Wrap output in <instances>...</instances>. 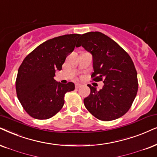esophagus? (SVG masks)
Masks as SVG:
<instances>
[{
    "label": "esophagus",
    "instance_id": "34e87169",
    "mask_svg": "<svg viewBox=\"0 0 157 157\" xmlns=\"http://www.w3.org/2000/svg\"><path fill=\"white\" fill-rule=\"evenodd\" d=\"M80 86H81V85L80 84H78V83L75 84V88H79Z\"/></svg>",
    "mask_w": 157,
    "mask_h": 157
}]
</instances>
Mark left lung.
I'll return each instance as SVG.
<instances>
[{
  "mask_svg": "<svg viewBox=\"0 0 157 157\" xmlns=\"http://www.w3.org/2000/svg\"><path fill=\"white\" fill-rule=\"evenodd\" d=\"M77 40L93 57V80H103L98 91L88 85L90 93L84 98L86 109L103 121L116 120L130 109L138 91L137 72L130 56L122 48L101 32H89Z\"/></svg>",
  "mask_w": 157,
  "mask_h": 157,
  "instance_id": "obj_1",
  "label": "left lung"
}]
</instances>
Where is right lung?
Here are the masks:
<instances>
[{
  "label": "right lung",
  "instance_id": "add662e5",
  "mask_svg": "<svg viewBox=\"0 0 157 157\" xmlns=\"http://www.w3.org/2000/svg\"><path fill=\"white\" fill-rule=\"evenodd\" d=\"M79 34L48 40L26 56L18 70L16 90L21 106L33 118L46 120L54 116L64 104V95L75 84L54 80L69 54L74 51Z\"/></svg>",
  "mask_w": 157,
  "mask_h": 157
}]
</instances>
